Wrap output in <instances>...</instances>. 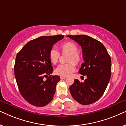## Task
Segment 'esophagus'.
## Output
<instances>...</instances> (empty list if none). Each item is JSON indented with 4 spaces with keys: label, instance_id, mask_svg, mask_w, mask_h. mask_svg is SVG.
<instances>
[{
    "label": "esophagus",
    "instance_id": "esophagus-1",
    "mask_svg": "<svg viewBox=\"0 0 126 126\" xmlns=\"http://www.w3.org/2000/svg\"><path fill=\"white\" fill-rule=\"evenodd\" d=\"M60 78H61V79H66V77H65V76H60Z\"/></svg>",
    "mask_w": 126,
    "mask_h": 126
}]
</instances>
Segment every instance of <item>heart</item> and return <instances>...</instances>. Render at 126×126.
<instances>
[{"label":"heart","mask_w":126,"mask_h":126,"mask_svg":"<svg viewBox=\"0 0 126 126\" xmlns=\"http://www.w3.org/2000/svg\"><path fill=\"white\" fill-rule=\"evenodd\" d=\"M61 52L69 53L67 59L68 63L60 64L57 67L55 72L57 75L62 76H68L73 73L76 70V65L80 64L82 61V57L78 52V46L73 42H66L60 46ZM60 54L57 50L52 48L49 51V57L53 64H56L59 60Z\"/></svg>","instance_id":"1"}]
</instances>
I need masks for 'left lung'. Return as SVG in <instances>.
Here are the masks:
<instances>
[{"label":"left lung","instance_id":"left-lung-1","mask_svg":"<svg viewBox=\"0 0 126 126\" xmlns=\"http://www.w3.org/2000/svg\"><path fill=\"white\" fill-rule=\"evenodd\" d=\"M82 48L84 63L79 73L87 76L83 82L75 79L69 87L71 95L82 105L92 104L106 91L111 76V59L106 48L99 41L86 35H67Z\"/></svg>","mask_w":126,"mask_h":126}]
</instances>
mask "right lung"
<instances>
[{"label":"right lung","instance_id":"obj_1","mask_svg":"<svg viewBox=\"0 0 126 126\" xmlns=\"http://www.w3.org/2000/svg\"><path fill=\"white\" fill-rule=\"evenodd\" d=\"M63 37V35L38 37L27 43L16 55L14 74L19 91L32 106L44 107L52 100L60 77L50 75L53 68L49 53ZM44 77L48 78L44 80Z\"/></svg>","mask_w":126,"mask_h":126}]
</instances>
